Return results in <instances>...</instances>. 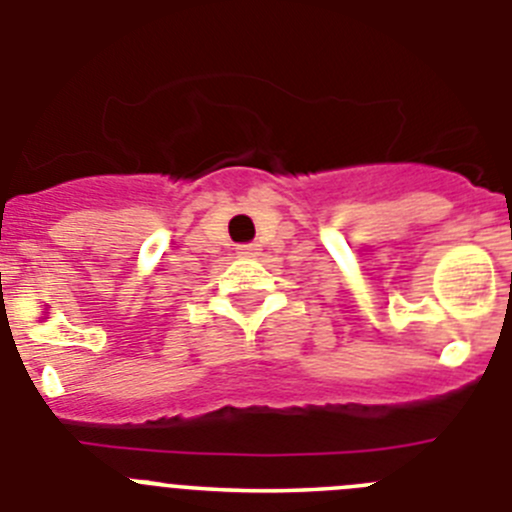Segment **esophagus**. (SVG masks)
<instances>
[{
  "mask_svg": "<svg viewBox=\"0 0 512 512\" xmlns=\"http://www.w3.org/2000/svg\"><path fill=\"white\" fill-rule=\"evenodd\" d=\"M238 256H259V246H256V243H246V246H238Z\"/></svg>",
  "mask_w": 512,
  "mask_h": 512,
  "instance_id": "1",
  "label": "esophagus"
}]
</instances>
